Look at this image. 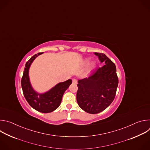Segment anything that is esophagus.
I'll return each mask as SVG.
<instances>
[{"instance_id":"esophagus-1","label":"esophagus","mask_w":150,"mask_h":150,"mask_svg":"<svg viewBox=\"0 0 150 150\" xmlns=\"http://www.w3.org/2000/svg\"><path fill=\"white\" fill-rule=\"evenodd\" d=\"M72 82H73V83H77V80H76V79H72Z\"/></svg>"}]
</instances>
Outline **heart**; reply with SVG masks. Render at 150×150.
Returning a JSON list of instances; mask_svg holds the SVG:
<instances>
[{
	"label": "heart",
	"instance_id": "b5f03b06",
	"mask_svg": "<svg viewBox=\"0 0 150 150\" xmlns=\"http://www.w3.org/2000/svg\"><path fill=\"white\" fill-rule=\"evenodd\" d=\"M89 62H90V59H85L83 61V62H82V65H83V66L87 65V64L89 63ZM93 67H94V63H93V62H91L90 63H89V65H88V71H90L93 69Z\"/></svg>",
	"mask_w": 150,
	"mask_h": 150
}]
</instances>
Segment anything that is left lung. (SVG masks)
I'll use <instances>...</instances> for the list:
<instances>
[{
  "instance_id": "left-lung-1",
  "label": "left lung",
  "mask_w": 150,
  "mask_h": 150,
  "mask_svg": "<svg viewBox=\"0 0 150 150\" xmlns=\"http://www.w3.org/2000/svg\"><path fill=\"white\" fill-rule=\"evenodd\" d=\"M104 65L92 71L87 78L78 81L76 101L85 112L97 114L105 110L113 101L118 86L115 63L105 54L94 53Z\"/></svg>"
}]
</instances>
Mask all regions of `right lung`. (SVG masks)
I'll list each match as a JSON object with an SVG mask.
<instances>
[{"label":"right lung","mask_w":150,"mask_h":150,"mask_svg":"<svg viewBox=\"0 0 150 150\" xmlns=\"http://www.w3.org/2000/svg\"><path fill=\"white\" fill-rule=\"evenodd\" d=\"M42 53L43 52L34 55L26 63L21 79V86L26 100L32 108L39 112L47 113L53 112L59 108L63 94L69 88L72 81L69 79L65 82H59L45 93H40L36 91L30 82L29 70L35 58Z\"/></svg>","instance_id":"1"}]
</instances>
